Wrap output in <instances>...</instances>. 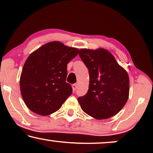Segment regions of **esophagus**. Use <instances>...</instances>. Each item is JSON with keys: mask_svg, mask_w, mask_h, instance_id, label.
Masks as SVG:
<instances>
[{"mask_svg": "<svg viewBox=\"0 0 153 153\" xmlns=\"http://www.w3.org/2000/svg\"><path fill=\"white\" fill-rule=\"evenodd\" d=\"M72 89H73V91H76V88H77V84L76 83H74V84H72Z\"/></svg>", "mask_w": 153, "mask_h": 153, "instance_id": "esophagus-1", "label": "esophagus"}]
</instances>
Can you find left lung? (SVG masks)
<instances>
[{"label": "left lung", "mask_w": 153, "mask_h": 153, "mask_svg": "<svg viewBox=\"0 0 153 153\" xmlns=\"http://www.w3.org/2000/svg\"><path fill=\"white\" fill-rule=\"evenodd\" d=\"M79 56L88 69V93L78 97L85 114L97 120L118 114L128 100L129 80L127 72L104 49L79 50Z\"/></svg>", "instance_id": "obj_1"}]
</instances>
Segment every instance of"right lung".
<instances>
[{
	"label": "right lung",
	"instance_id": "obj_1",
	"mask_svg": "<svg viewBox=\"0 0 153 153\" xmlns=\"http://www.w3.org/2000/svg\"><path fill=\"white\" fill-rule=\"evenodd\" d=\"M79 49L60 42H51L33 52L25 62L20 77V90L28 108L48 116L61 107L72 88L66 82L68 63Z\"/></svg>",
	"mask_w": 153,
	"mask_h": 153
}]
</instances>
